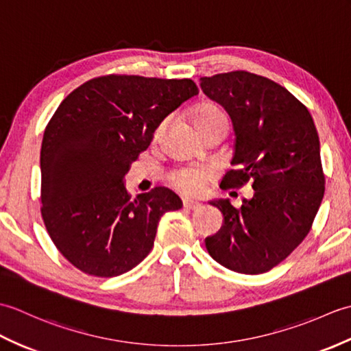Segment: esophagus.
Returning <instances> with one entry per match:
<instances>
[{"label": "esophagus", "instance_id": "34e87169", "mask_svg": "<svg viewBox=\"0 0 351 351\" xmlns=\"http://www.w3.org/2000/svg\"><path fill=\"white\" fill-rule=\"evenodd\" d=\"M184 206L187 208V210L196 211V210H199V208H202V204H199V202H196V200H191V199H184Z\"/></svg>", "mask_w": 351, "mask_h": 351}]
</instances>
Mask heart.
Returning a JSON list of instances; mask_svg holds the SVG:
<instances>
[{"instance_id": "1", "label": "heart", "mask_w": 351, "mask_h": 351, "mask_svg": "<svg viewBox=\"0 0 351 351\" xmlns=\"http://www.w3.org/2000/svg\"><path fill=\"white\" fill-rule=\"evenodd\" d=\"M193 122H195V126L202 134L206 130L214 128V126H225V128H228V114L217 104L205 102L193 110ZM164 125H166L164 122L158 125V128L155 130V137L161 136ZM213 176L214 171L210 167L189 166L170 171L169 182L178 191L184 193V195L197 196L200 193H204L206 184L213 180Z\"/></svg>"}]
</instances>
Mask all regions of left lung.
I'll return each mask as SVG.
<instances>
[{
  "label": "left lung",
  "instance_id": "left-lung-1",
  "mask_svg": "<svg viewBox=\"0 0 351 351\" xmlns=\"http://www.w3.org/2000/svg\"><path fill=\"white\" fill-rule=\"evenodd\" d=\"M200 87L225 107L235 131V167L220 187L250 182L255 190L240 208L229 200L213 202L225 225L206 238V250L232 271L265 273L299 247L322 205L326 178L317 128L293 93L256 73L202 77Z\"/></svg>",
  "mask_w": 351,
  "mask_h": 351
}]
</instances>
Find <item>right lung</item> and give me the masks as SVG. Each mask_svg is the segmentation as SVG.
<instances>
[{"label": "right lung", "mask_w": 351, "mask_h": 351, "mask_svg": "<svg viewBox=\"0 0 351 351\" xmlns=\"http://www.w3.org/2000/svg\"><path fill=\"white\" fill-rule=\"evenodd\" d=\"M199 93L195 81L110 73L58 106L40 151V213L58 252L80 271L114 278L152 250L161 215L182 208L166 187L132 197L123 176L171 111Z\"/></svg>", "instance_id": "1"}]
</instances>
